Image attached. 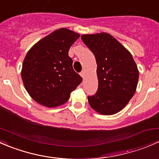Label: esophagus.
<instances>
[{
    "label": "esophagus",
    "instance_id": "34e87169",
    "mask_svg": "<svg viewBox=\"0 0 159 159\" xmlns=\"http://www.w3.org/2000/svg\"><path fill=\"white\" fill-rule=\"evenodd\" d=\"M80 75H81V76L83 78H84V75H85V74H84V70H82V71H81V73H80Z\"/></svg>",
    "mask_w": 159,
    "mask_h": 159
}]
</instances>
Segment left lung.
Wrapping results in <instances>:
<instances>
[{"mask_svg":"<svg viewBox=\"0 0 159 159\" xmlns=\"http://www.w3.org/2000/svg\"><path fill=\"white\" fill-rule=\"evenodd\" d=\"M81 40L92 51L97 63L98 89L88 97L92 109L104 115L118 113L135 93L139 72L132 55L108 33L82 34Z\"/></svg>","mask_w":159,"mask_h":159,"instance_id":"8db88e82","label":"left lung"}]
</instances>
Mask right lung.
<instances>
[{
  "label": "right lung",
  "instance_id": "add662e5",
  "mask_svg": "<svg viewBox=\"0 0 159 159\" xmlns=\"http://www.w3.org/2000/svg\"><path fill=\"white\" fill-rule=\"evenodd\" d=\"M79 34L67 28L54 30L34 44L27 53L21 78L29 95L37 103L55 108L68 102L82 81L68 56Z\"/></svg>",
  "mask_w": 159,
  "mask_h": 159
}]
</instances>
